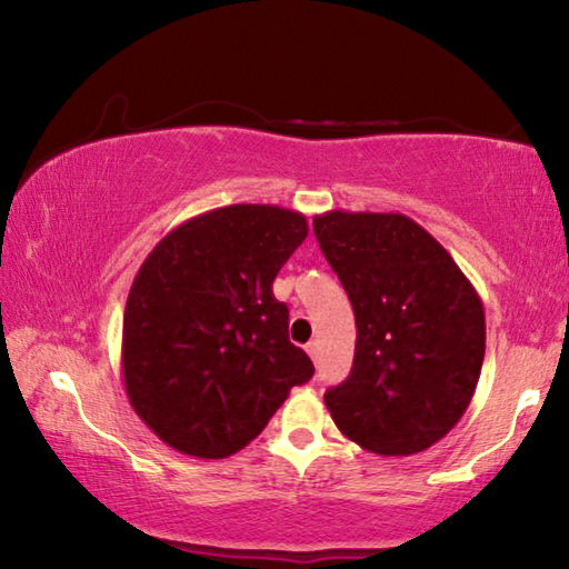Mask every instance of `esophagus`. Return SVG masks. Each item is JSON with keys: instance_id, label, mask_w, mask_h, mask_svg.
<instances>
[{"instance_id": "obj_1", "label": "esophagus", "mask_w": 569, "mask_h": 569, "mask_svg": "<svg viewBox=\"0 0 569 569\" xmlns=\"http://www.w3.org/2000/svg\"><path fill=\"white\" fill-rule=\"evenodd\" d=\"M306 351H308V356H311L313 361H319V343H316V341L306 343Z\"/></svg>"}]
</instances>
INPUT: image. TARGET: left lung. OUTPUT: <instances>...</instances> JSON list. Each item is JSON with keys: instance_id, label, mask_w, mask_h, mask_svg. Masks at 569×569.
<instances>
[{"instance_id": "obj_1", "label": "left lung", "mask_w": 569, "mask_h": 569, "mask_svg": "<svg viewBox=\"0 0 569 569\" xmlns=\"http://www.w3.org/2000/svg\"><path fill=\"white\" fill-rule=\"evenodd\" d=\"M356 316L351 373L323 393L341 435L383 457L447 437L475 397L485 306L437 238L401 213L313 218Z\"/></svg>"}]
</instances>
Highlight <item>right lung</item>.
Instances as JSON below:
<instances>
[{
    "mask_svg": "<svg viewBox=\"0 0 569 569\" xmlns=\"http://www.w3.org/2000/svg\"><path fill=\"white\" fill-rule=\"evenodd\" d=\"M306 236L296 210L226 206L172 228L140 266L122 316V379L168 447L198 459L236 455L313 377L273 296Z\"/></svg>",
    "mask_w": 569,
    "mask_h": 569,
    "instance_id": "obj_1",
    "label": "right lung"
}]
</instances>
